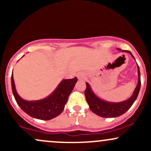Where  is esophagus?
<instances>
[{
  "label": "esophagus",
  "mask_w": 151,
  "mask_h": 151,
  "mask_svg": "<svg viewBox=\"0 0 151 151\" xmlns=\"http://www.w3.org/2000/svg\"><path fill=\"white\" fill-rule=\"evenodd\" d=\"M77 78L79 79H84V74L82 73H79L77 74Z\"/></svg>",
  "instance_id": "34e87169"
}]
</instances>
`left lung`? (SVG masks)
<instances>
[{"mask_svg": "<svg viewBox=\"0 0 151 151\" xmlns=\"http://www.w3.org/2000/svg\"><path fill=\"white\" fill-rule=\"evenodd\" d=\"M122 52H127L131 56L134 58L133 55L130 51L128 50H123ZM135 59V58H134ZM138 81L136 89L134 90L132 96L129 99L119 103H110L100 99L91 91V87L88 83H86V89L84 91V95L89 106V109L96 115L104 118H113L117 117L126 113L131 106L136 101L138 93H139L140 88H141V74H140L139 67L138 65Z\"/></svg>", "mask_w": 151, "mask_h": 151, "instance_id": "obj_1", "label": "left lung"}]
</instances>
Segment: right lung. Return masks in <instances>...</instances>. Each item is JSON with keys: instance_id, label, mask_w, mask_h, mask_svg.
Segmentation results:
<instances>
[{"instance_id": "add662e5", "label": "right lung", "mask_w": 151, "mask_h": 151, "mask_svg": "<svg viewBox=\"0 0 151 151\" xmlns=\"http://www.w3.org/2000/svg\"><path fill=\"white\" fill-rule=\"evenodd\" d=\"M77 81V77L65 79L50 96L39 101H28L22 99L18 94L15 90L13 74L11 75L12 91L17 104L22 111L31 117L41 120H50L58 116L63 111Z\"/></svg>"}]
</instances>
